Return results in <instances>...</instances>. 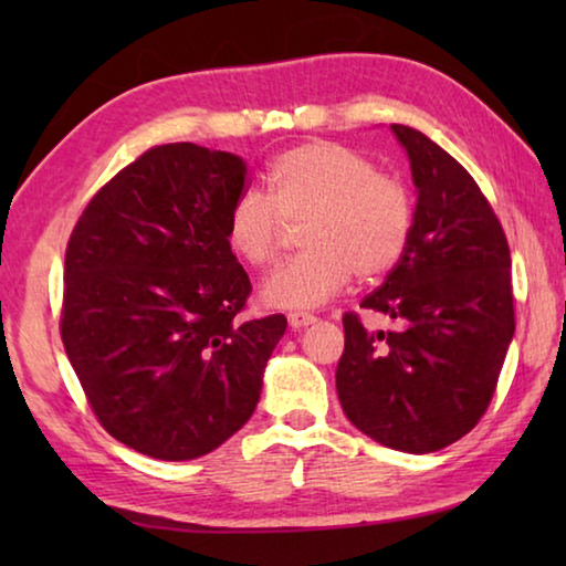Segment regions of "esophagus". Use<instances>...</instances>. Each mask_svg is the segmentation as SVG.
Returning <instances> with one entry per match:
<instances>
[{
	"instance_id": "obj_1",
	"label": "esophagus",
	"mask_w": 566,
	"mask_h": 566,
	"mask_svg": "<svg viewBox=\"0 0 566 566\" xmlns=\"http://www.w3.org/2000/svg\"><path fill=\"white\" fill-rule=\"evenodd\" d=\"M286 319H290V327L292 329H302V327H310V324L314 322V314H310V312H292Z\"/></svg>"
}]
</instances>
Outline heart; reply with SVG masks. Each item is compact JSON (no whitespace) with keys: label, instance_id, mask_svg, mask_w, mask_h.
<instances>
[{"label":"heart","instance_id":"b5f03b06","mask_svg":"<svg viewBox=\"0 0 566 566\" xmlns=\"http://www.w3.org/2000/svg\"><path fill=\"white\" fill-rule=\"evenodd\" d=\"M266 191H244L227 217V244L249 266L276 260L286 224H302V254L262 284L264 304L314 310L352 274L375 280L395 266L411 237L415 209L407 187L379 175L359 151L306 142L282 151L266 171Z\"/></svg>","mask_w":566,"mask_h":566}]
</instances>
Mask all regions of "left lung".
<instances>
[{
    "mask_svg": "<svg viewBox=\"0 0 566 566\" xmlns=\"http://www.w3.org/2000/svg\"><path fill=\"white\" fill-rule=\"evenodd\" d=\"M417 187L409 244L361 310L395 319L364 329L344 314L337 395L375 442L429 454L472 432L514 337L512 256L472 175L424 134L391 124Z\"/></svg>",
    "mask_w": 566,
    "mask_h": 566,
    "instance_id": "8db88e82",
    "label": "left lung"
}]
</instances>
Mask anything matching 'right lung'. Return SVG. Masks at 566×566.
Returning a JSON list of instances; mask_svg holds the SVG:
<instances>
[{"mask_svg": "<svg viewBox=\"0 0 566 566\" xmlns=\"http://www.w3.org/2000/svg\"><path fill=\"white\" fill-rule=\"evenodd\" d=\"M247 165L191 142L151 147L84 209L66 244L62 342L99 424L185 462L247 424L284 314L242 319L252 292L227 244Z\"/></svg>", "mask_w": 566, "mask_h": 566, "instance_id": "1", "label": "right lung"}]
</instances>
